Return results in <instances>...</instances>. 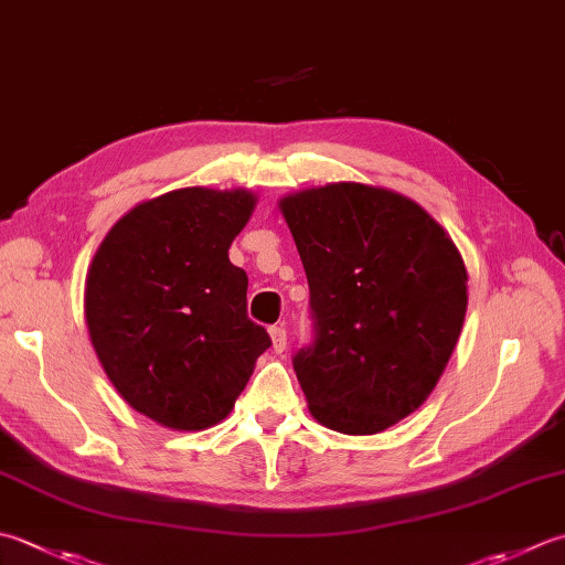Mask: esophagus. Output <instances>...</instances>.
I'll list each match as a JSON object with an SVG mask.
<instances>
[{
    "mask_svg": "<svg viewBox=\"0 0 565 565\" xmlns=\"http://www.w3.org/2000/svg\"><path fill=\"white\" fill-rule=\"evenodd\" d=\"M269 335H271L274 352H284L286 350V328L284 326H271Z\"/></svg>",
    "mask_w": 565,
    "mask_h": 565,
    "instance_id": "obj_1",
    "label": "esophagus"
}]
</instances>
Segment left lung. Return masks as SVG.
Masks as SVG:
<instances>
[{
    "label": "left lung",
    "mask_w": 565,
    "mask_h": 565,
    "mask_svg": "<svg viewBox=\"0 0 565 565\" xmlns=\"http://www.w3.org/2000/svg\"><path fill=\"white\" fill-rule=\"evenodd\" d=\"M311 289L313 345L294 355L318 424L372 436L434 392L460 338L468 269L402 193L328 183L279 201Z\"/></svg>",
    "instance_id": "left-lung-1"
}]
</instances>
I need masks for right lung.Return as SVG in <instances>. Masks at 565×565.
Instances as JSON below:
<instances>
[{"label": "right lung", "instance_id": "obj_1", "mask_svg": "<svg viewBox=\"0 0 565 565\" xmlns=\"http://www.w3.org/2000/svg\"><path fill=\"white\" fill-rule=\"evenodd\" d=\"M247 188H179L131 207L85 279V323L121 399L173 430L223 422L271 345L247 318V274L230 245L252 217Z\"/></svg>", "mask_w": 565, "mask_h": 565}]
</instances>
